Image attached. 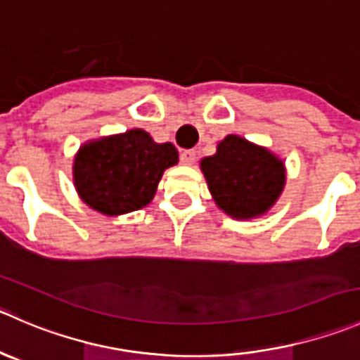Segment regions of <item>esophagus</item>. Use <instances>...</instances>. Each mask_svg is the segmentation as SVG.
I'll list each match as a JSON object with an SVG mask.
<instances>
[{
  "label": "esophagus",
  "instance_id": "esophagus-1",
  "mask_svg": "<svg viewBox=\"0 0 360 360\" xmlns=\"http://www.w3.org/2000/svg\"><path fill=\"white\" fill-rule=\"evenodd\" d=\"M195 151L193 149H183V151L179 153V160L181 163H184V165H191V163L195 162Z\"/></svg>",
  "mask_w": 360,
  "mask_h": 360
}]
</instances>
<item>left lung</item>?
<instances>
[{"instance_id":"obj_1","label":"left lung","mask_w":360,"mask_h":360,"mask_svg":"<svg viewBox=\"0 0 360 360\" xmlns=\"http://www.w3.org/2000/svg\"><path fill=\"white\" fill-rule=\"evenodd\" d=\"M216 204L233 218L264 214L285 186V167L264 148L229 135L200 162Z\"/></svg>"}]
</instances>
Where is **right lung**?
Listing matches in <instances>:
<instances>
[{"label":"right lung","mask_w":360,"mask_h":360,"mask_svg":"<svg viewBox=\"0 0 360 360\" xmlns=\"http://www.w3.org/2000/svg\"><path fill=\"white\" fill-rule=\"evenodd\" d=\"M176 163L172 144H156L144 130H130L80 148L73 162V181L93 209L124 214L148 205L163 170Z\"/></svg>","instance_id":"right-lung-1"}]
</instances>
